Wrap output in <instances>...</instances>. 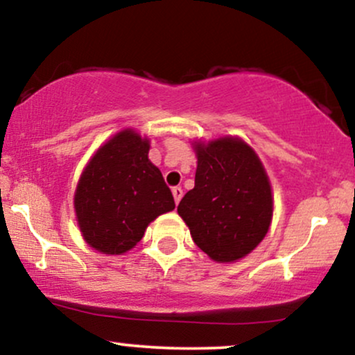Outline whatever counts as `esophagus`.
Returning <instances> with one entry per match:
<instances>
[{"label":"esophagus","mask_w":355,"mask_h":355,"mask_svg":"<svg viewBox=\"0 0 355 355\" xmlns=\"http://www.w3.org/2000/svg\"><path fill=\"white\" fill-rule=\"evenodd\" d=\"M172 193H173L175 203H178V202L182 200V197H183V190H182V187H173V189H172Z\"/></svg>","instance_id":"esophagus-1"}]
</instances>
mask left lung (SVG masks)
<instances>
[{
	"label": "left lung",
	"instance_id": "obj_1",
	"mask_svg": "<svg viewBox=\"0 0 355 355\" xmlns=\"http://www.w3.org/2000/svg\"><path fill=\"white\" fill-rule=\"evenodd\" d=\"M195 187L178 203L191 239L215 262H235L262 242L274 198L262 162L240 138L195 145Z\"/></svg>",
	"mask_w": 355,
	"mask_h": 355
}]
</instances>
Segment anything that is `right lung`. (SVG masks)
<instances>
[{
    "mask_svg": "<svg viewBox=\"0 0 355 355\" xmlns=\"http://www.w3.org/2000/svg\"><path fill=\"white\" fill-rule=\"evenodd\" d=\"M150 141L126 128L96 150L75 191L78 227L89 247L110 255L140 242L158 215L175 209L160 170L148 160Z\"/></svg>",
    "mask_w": 355,
    "mask_h": 355,
    "instance_id": "right-lung-1",
    "label": "right lung"
}]
</instances>
